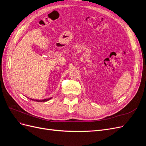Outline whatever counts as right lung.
<instances>
[{"label":"right lung","mask_w":146,"mask_h":146,"mask_svg":"<svg viewBox=\"0 0 146 146\" xmlns=\"http://www.w3.org/2000/svg\"><path fill=\"white\" fill-rule=\"evenodd\" d=\"M52 99V98H48V99H43V100H36V99H30V100H34V101H36V102H46V101H48V100H50V99Z\"/></svg>","instance_id":"right-lung-1"}]
</instances>
